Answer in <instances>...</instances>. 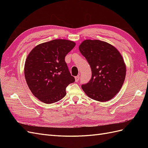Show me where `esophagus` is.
I'll return each mask as SVG.
<instances>
[{
    "label": "esophagus",
    "mask_w": 148,
    "mask_h": 148,
    "mask_svg": "<svg viewBox=\"0 0 148 148\" xmlns=\"http://www.w3.org/2000/svg\"><path fill=\"white\" fill-rule=\"evenodd\" d=\"M75 82H78L79 80V78H80L79 75H78V76H77V77H75Z\"/></svg>",
    "instance_id": "34e87169"
}]
</instances>
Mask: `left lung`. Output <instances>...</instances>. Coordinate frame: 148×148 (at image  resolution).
<instances>
[{
    "label": "left lung",
    "mask_w": 148,
    "mask_h": 148,
    "mask_svg": "<svg viewBox=\"0 0 148 148\" xmlns=\"http://www.w3.org/2000/svg\"><path fill=\"white\" fill-rule=\"evenodd\" d=\"M79 50L92 71L89 82L82 85L84 92L97 101L112 99L120 91L126 75V66L122 55L114 46L99 40H84Z\"/></svg>",
    "instance_id": "obj_1"
}]
</instances>
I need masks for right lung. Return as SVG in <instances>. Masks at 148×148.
Instances as JSON below:
<instances>
[{
    "mask_svg": "<svg viewBox=\"0 0 148 148\" xmlns=\"http://www.w3.org/2000/svg\"><path fill=\"white\" fill-rule=\"evenodd\" d=\"M76 44L66 39H54L40 44L26 58L25 77L33 95L46 104L62 99L66 88L75 82L66 63V55Z\"/></svg>",
    "mask_w": 148,
    "mask_h": 148,
    "instance_id": "add662e5",
    "label": "right lung"
}]
</instances>
